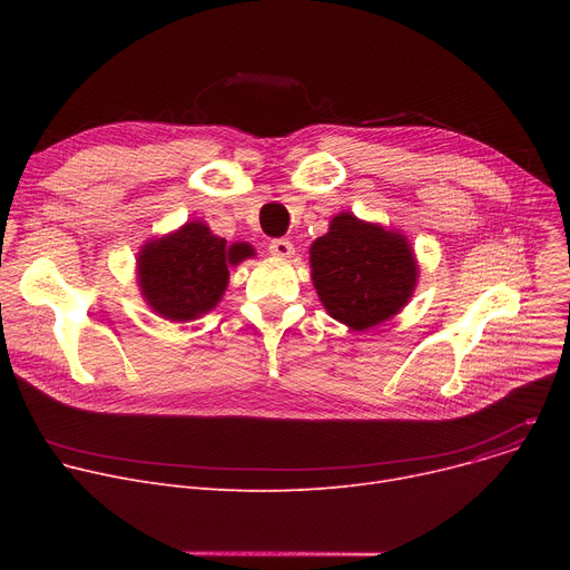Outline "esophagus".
I'll use <instances>...</instances> for the list:
<instances>
[{
    "mask_svg": "<svg viewBox=\"0 0 570 570\" xmlns=\"http://www.w3.org/2000/svg\"><path fill=\"white\" fill-rule=\"evenodd\" d=\"M267 249H269V254H273V256H277V258H291V256L295 254L293 245L288 243V239H286V237H279V239H269V245H267Z\"/></svg>",
    "mask_w": 570,
    "mask_h": 570,
    "instance_id": "34e87169",
    "label": "esophagus"
}]
</instances>
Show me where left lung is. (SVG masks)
<instances>
[{
  "mask_svg": "<svg viewBox=\"0 0 570 570\" xmlns=\"http://www.w3.org/2000/svg\"><path fill=\"white\" fill-rule=\"evenodd\" d=\"M309 265L325 312L357 333L393 318L417 282L409 239L351 213L333 217L327 233L314 239Z\"/></svg>",
  "mask_w": 570,
  "mask_h": 570,
  "instance_id": "8db88e82",
  "label": "left lung"
}]
</instances>
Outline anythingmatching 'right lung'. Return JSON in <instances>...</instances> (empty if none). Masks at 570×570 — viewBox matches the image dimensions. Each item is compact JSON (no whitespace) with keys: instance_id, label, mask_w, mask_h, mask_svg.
Instances as JSON below:
<instances>
[{"instance_id":"obj_1","label":"right lung","mask_w":570,"mask_h":570,"mask_svg":"<svg viewBox=\"0 0 570 570\" xmlns=\"http://www.w3.org/2000/svg\"><path fill=\"white\" fill-rule=\"evenodd\" d=\"M252 256V245H228L203 222H189L142 245L138 254L140 293L159 316L194 321L222 301L228 267Z\"/></svg>"}]
</instances>
